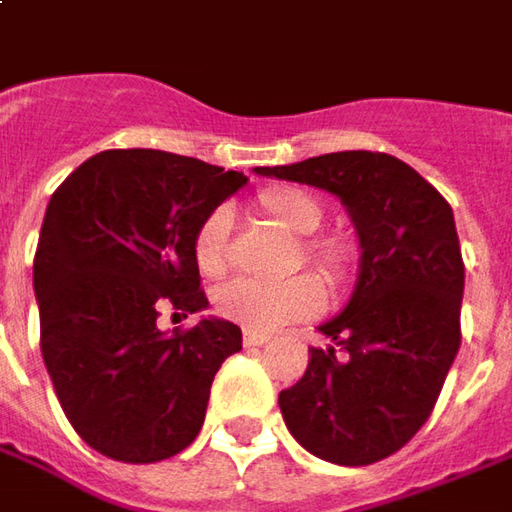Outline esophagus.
Returning a JSON list of instances; mask_svg holds the SVG:
<instances>
[{
    "instance_id": "esophagus-1",
    "label": "esophagus",
    "mask_w": 512,
    "mask_h": 512,
    "mask_svg": "<svg viewBox=\"0 0 512 512\" xmlns=\"http://www.w3.org/2000/svg\"><path fill=\"white\" fill-rule=\"evenodd\" d=\"M266 342H269L266 333H255V330H246V333H243V344H246V347H263Z\"/></svg>"
}]
</instances>
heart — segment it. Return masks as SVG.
<instances>
[{
	"mask_svg": "<svg viewBox=\"0 0 512 512\" xmlns=\"http://www.w3.org/2000/svg\"><path fill=\"white\" fill-rule=\"evenodd\" d=\"M257 207L269 215L274 224L297 238H311L325 224V210L311 193L300 187H271L257 196ZM229 232H232V215L227 207L212 210L204 224L198 227L196 263L201 274L215 277L227 269L229 263ZM305 260L322 271L328 280H344L353 266L350 246L339 238H311L305 241ZM218 314L255 333H271L291 319L319 314L325 308V291L316 277L297 274L285 280H252L238 277L218 288L215 294Z\"/></svg>",
	"mask_w": 512,
	"mask_h": 512,
	"instance_id": "1",
	"label": "heart"
}]
</instances>
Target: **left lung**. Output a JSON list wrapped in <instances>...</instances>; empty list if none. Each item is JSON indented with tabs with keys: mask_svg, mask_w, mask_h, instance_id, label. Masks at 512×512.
Instances as JSON below:
<instances>
[{
	"mask_svg": "<svg viewBox=\"0 0 512 512\" xmlns=\"http://www.w3.org/2000/svg\"><path fill=\"white\" fill-rule=\"evenodd\" d=\"M255 173L333 193L361 246L353 297L319 325L343 356L332 344L308 350L305 375L280 392L285 426L319 460H384L429 420L460 350L465 266L454 212L389 154L339 151Z\"/></svg>",
	"mask_w": 512,
	"mask_h": 512,
	"instance_id": "obj_1",
	"label": "left lung"
}]
</instances>
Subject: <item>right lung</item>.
Segmentation results:
<instances>
[{
  "label": "right lung",
  "instance_id": "right-lung-1",
  "mask_svg": "<svg viewBox=\"0 0 512 512\" xmlns=\"http://www.w3.org/2000/svg\"><path fill=\"white\" fill-rule=\"evenodd\" d=\"M243 184L238 170L128 148L86 159L52 193L33 263L41 356L66 420L103 457L168 460L201 431L241 328L210 316L168 336L156 316L165 302L207 308L196 232Z\"/></svg>",
  "mask_w": 512,
  "mask_h": 512
}]
</instances>
